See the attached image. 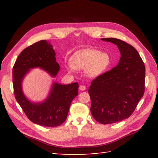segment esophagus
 I'll return each instance as SVG.
<instances>
[{
  "label": "esophagus",
  "instance_id": "obj_1",
  "mask_svg": "<svg viewBox=\"0 0 158 158\" xmlns=\"http://www.w3.org/2000/svg\"><path fill=\"white\" fill-rule=\"evenodd\" d=\"M86 88L85 85H80L79 86V89L81 90V91H84V90H85Z\"/></svg>",
  "mask_w": 158,
  "mask_h": 158
}]
</instances>
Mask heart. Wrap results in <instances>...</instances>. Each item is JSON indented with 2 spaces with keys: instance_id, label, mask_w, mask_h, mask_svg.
Wrapping results in <instances>:
<instances>
[{
  "instance_id": "heart-1",
  "label": "heart",
  "mask_w": 158,
  "mask_h": 158,
  "mask_svg": "<svg viewBox=\"0 0 158 158\" xmlns=\"http://www.w3.org/2000/svg\"><path fill=\"white\" fill-rule=\"evenodd\" d=\"M110 64L111 58L109 53L96 49H85L74 53L66 69L70 73H74L76 69L85 70L88 77L96 78L105 73Z\"/></svg>"
}]
</instances>
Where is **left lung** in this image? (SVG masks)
<instances>
[{
    "mask_svg": "<svg viewBox=\"0 0 158 158\" xmlns=\"http://www.w3.org/2000/svg\"><path fill=\"white\" fill-rule=\"evenodd\" d=\"M118 48L121 58L117 66L96 77L88 92L91 113L97 122L109 124L132 115L145 92V67L133 46L115 38H103Z\"/></svg>",
    "mask_w": 158,
    "mask_h": 158,
    "instance_id": "1",
    "label": "left lung"
}]
</instances>
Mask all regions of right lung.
<instances>
[{
    "label": "right lung",
    "instance_id": "right-lung-1",
    "mask_svg": "<svg viewBox=\"0 0 158 158\" xmlns=\"http://www.w3.org/2000/svg\"><path fill=\"white\" fill-rule=\"evenodd\" d=\"M40 68L55 77L60 70L53 46L45 40L36 42L20 53L13 68V85L15 99L28 118L34 123L56 127L65 122L73 100L78 95L77 83L62 85L53 82L44 101L32 102L22 90L24 77L32 69Z\"/></svg>",
    "mask_w": 158,
    "mask_h": 158
}]
</instances>
